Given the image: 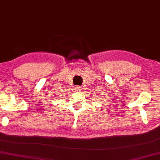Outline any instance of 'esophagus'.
I'll return each mask as SVG.
<instances>
[{
  "label": "esophagus",
  "mask_w": 160,
  "mask_h": 160,
  "mask_svg": "<svg viewBox=\"0 0 160 160\" xmlns=\"http://www.w3.org/2000/svg\"><path fill=\"white\" fill-rule=\"evenodd\" d=\"M75 88L77 89L78 91H82V86H77L75 87Z\"/></svg>",
  "instance_id": "obj_1"
}]
</instances>
